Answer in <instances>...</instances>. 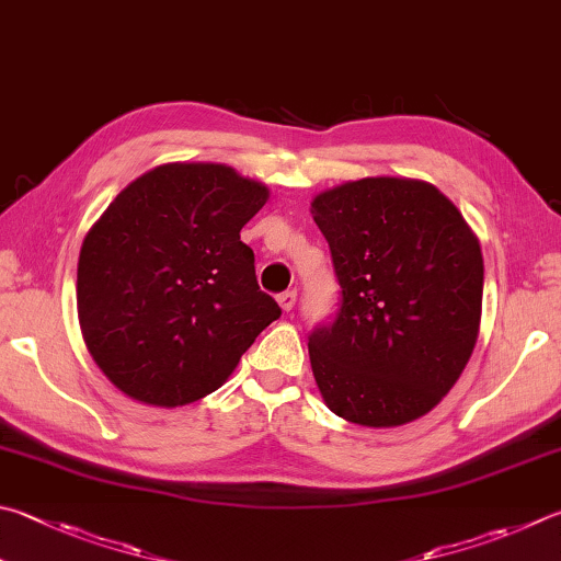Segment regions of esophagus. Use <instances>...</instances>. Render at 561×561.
Here are the masks:
<instances>
[{
  "label": "esophagus",
  "mask_w": 561,
  "mask_h": 561,
  "mask_svg": "<svg viewBox=\"0 0 561 561\" xmlns=\"http://www.w3.org/2000/svg\"><path fill=\"white\" fill-rule=\"evenodd\" d=\"M277 301H279V307H282L284 311H291V309H294V304H297V289H287V291H282L279 297H277Z\"/></svg>",
  "instance_id": "esophagus-1"
}]
</instances>
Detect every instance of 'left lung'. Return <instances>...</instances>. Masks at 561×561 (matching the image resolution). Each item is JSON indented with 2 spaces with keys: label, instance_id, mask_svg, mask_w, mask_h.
Segmentation results:
<instances>
[{
  "label": "left lung",
  "instance_id": "left-lung-1",
  "mask_svg": "<svg viewBox=\"0 0 561 561\" xmlns=\"http://www.w3.org/2000/svg\"><path fill=\"white\" fill-rule=\"evenodd\" d=\"M311 213L331 250L339 309L309 333L313 378L333 414L397 426L442 402L478 339L483 257L432 183L360 179Z\"/></svg>",
  "mask_w": 561,
  "mask_h": 561
}]
</instances>
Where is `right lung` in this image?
Wrapping results in <instances>:
<instances>
[{
	"label": "right lung",
	"mask_w": 561,
	"mask_h": 561,
	"mask_svg": "<svg viewBox=\"0 0 561 561\" xmlns=\"http://www.w3.org/2000/svg\"><path fill=\"white\" fill-rule=\"evenodd\" d=\"M267 188L222 164L131 181L85 236L78 316L93 360L139 402L179 407L228 380L282 316L240 240Z\"/></svg>",
	"instance_id": "obj_1"
}]
</instances>
